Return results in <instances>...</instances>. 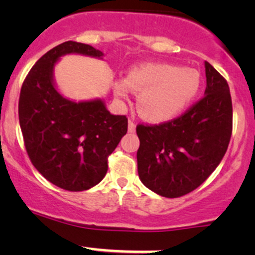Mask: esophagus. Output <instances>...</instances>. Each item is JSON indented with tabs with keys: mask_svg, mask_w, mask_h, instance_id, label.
I'll list each match as a JSON object with an SVG mask.
<instances>
[{
	"mask_svg": "<svg viewBox=\"0 0 255 255\" xmlns=\"http://www.w3.org/2000/svg\"><path fill=\"white\" fill-rule=\"evenodd\" d=\"M128 132H130V133L135 132V123H134V121H132V120L128 121Z\"/></svg>",
	"mask_w": 255,
	"mask_h": 255,
	"instance_id": "esophagus-1",
	"label": "esophagus"
}]
</instances>
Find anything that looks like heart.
Instances as JSON below:
<instances>
[{
	"label": "heart",
	"mask_w": 255,
	"mask_h": 255,
	"mask_svg": "<svg viewBox=\"0 0 255 255\" xmlns=\"http://www.w3.org/2000/svg\"><path fill=\"white\" fill-rule=\"evenodd\" d=\"M200 84V74L195 69H181L173 64H144L117 82L115 92L120 99H127L129 90L139 92L140 113L151 122H165L191 104Z\"/></svg>",
	"instance_id": "1"
}]
</instances>
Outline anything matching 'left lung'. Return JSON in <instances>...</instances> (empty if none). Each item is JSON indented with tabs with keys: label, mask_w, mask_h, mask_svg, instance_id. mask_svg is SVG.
I'll return each instance as SVG.
<instances>
[{
	"label": "left lung",
	"mask_w": 255,
	"mask_h": 255,
	"mask_svg": "<svg viewBox=\"0 0 255 255\" xmlns=\"http://www.w3.org/2000/svg\"><path fill=\"white\" fill-rule=\"evenodd\" d=\"M205 96L179 117L135 128L138 175L148 189L169 199L194 191L227 151L233 109L226 79L205 61Z\"/></svg>",
	"instance_id": "8db88e82"
}]
</instances>
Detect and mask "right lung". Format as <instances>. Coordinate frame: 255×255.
<instances>
[{"instance_id":"1","label":"right lung","mask_w":255,"mask_h":255,"mask_svg":"<svg viewBox=\"0 0 255 255\" xmlns=\"http://www.w3.org/2000/svg\"><path fill=\"white\" fill-rule=\"evenodd\" d=\"M70 53L104 55L91 45L71 40L50 49L23 81L18 115L34 168L60 189L84 191L106 175L109 156L127 133L128 120L111 115L101 100L73 102L56 91L54 64Z\"/></svg>"}]
</instances>
